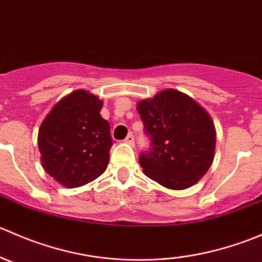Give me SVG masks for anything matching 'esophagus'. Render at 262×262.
Instances as JSON below:
<instances>
[{
	"instance_id": "esophagus-1",
	"label": "esophagus",
	"mask_w": 262,
	"mask_h": 262,
	"mask_svg": "<svg viewBox=\"0 0 262 262\" xmlns=\"http://www.w3.org/2000/svg\"><path fill=\"white\" fill-rule=\"evenodd\" d=\"M125 143H128V144H130V146H134V137L132 136V134H129L128 137H126L125 138Z\"/></svg>"
}]
</instances>
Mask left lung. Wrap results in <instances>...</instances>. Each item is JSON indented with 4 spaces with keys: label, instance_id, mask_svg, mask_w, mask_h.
<instances>
[{
    "label": "left lung",
    "instance_id": "8db88e82",
    "mask_svg": "<svg viewBox=\"0 0 262 262\" xmlns=\"http://www.w3.org/2000/svg\"><path fill=\"white\" fill-rule=\"evenodd\" d=\"M152 148L139 157L150 180L171 190L196 184L212 166L215 126L209 113L175 89L158 92L137 104Z\"/></svg>",
    "mask_w": 262,
    "mask_h": 262
}]
</instances>
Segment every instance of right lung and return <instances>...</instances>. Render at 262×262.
Instances as JSON below:
<instances>
[{"label": "right lung", "instance_id": "obj_1", "mask_svg": "<svg viewBox=\"0 0 262 262\" xmlns=\"http://www.w3.org/2000/svg\"><path fill=\"white\" fill-rule=\"evenodd\" d=\"M102 101L87 90L60 99L41 121L38 147L43 168L67 189L94 181L109 165L113 139Z\"/></svg>", "mask_w": 262, "mask_h": 262}]
</instances>
